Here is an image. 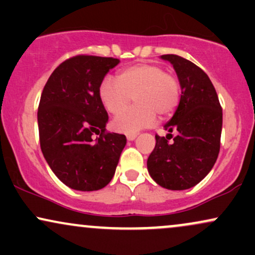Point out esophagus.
<instances>
[{
    "instance_id": "34e87169",
    "label": "esophagus",
    "mask_w": 255,
    "mask_h": 255,
    "mask_svg": "<svg viewBox=\"0 0 255 255\" xmlns=\"http://www.w3.org/2000/svg\"><path fill=\"white\" fill-rule=\"evenodd\" d=\"M127 139L128 140H134L136 137V133H130V134H127Z\"/></svg>"
}]
</instances>
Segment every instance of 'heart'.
Listing matches in <instances>:
<instances>
[{
	"label": "heart",
	"instance_id": "obj_1",
	"mask_svg": "<svg viewBox=\"0 0 255 255\" xmlns=\"http://www.w3.org/2000/svg\"><path fill=\"white\" fill-rule=\"evenodd\" d=\"M133 97L137 104L124 112ZM99 97L110 114L124 112L114 120L116 130L136 133L153 125L156 115L165 118L176 109L181 98V83L176 75L165 72L162 66L137 63L122 69L118 80L105 78L99 87Z\"/></svg>",
	"mask_w": 255,
	"mask_h": 255
}]
</instances>
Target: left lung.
<instances>
[{
    "mask_svg": "<svg viewBox=\"0 0 255 255\" xmlns=\"http://www.w3.org/2000/svg\"><path fill=\"white\" fill-rule=\"evenodd\" d=\"M162 58L174 66L182 95L174 116L164 126L168 135L156 134L147 169L159 186L182 191L198 184L215 165L221 148L223 113L215 86L200 67L174 54Z\"/></svg>",
    "mask_w": 255,
    "mask_h": 255,
    "instance_id": "obj_1",
    "label": "left lung"
}]
</instances>
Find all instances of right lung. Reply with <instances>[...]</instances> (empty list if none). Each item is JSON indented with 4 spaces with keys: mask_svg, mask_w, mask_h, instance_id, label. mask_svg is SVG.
I'll use <instances>...</instances> for the list:
<instances>
[{
    "mask_svg": "<svg viewBox=\"0 0 255 255\" xmlns=\"http://www.w3.org/2000/svg\"><path fill=\"white\" fill-rule=\"evenodd\" d=\"M119 58L77 55L63 61L44 86L38 129L44 158L66 186L98 191L110 182L127 142L110 133L99 87Z\"/></svg>",
    "mask_w": 255,
    "mask_h": 255,
    "instance_id": "right-lung-1",
    "label": "right lung"
}]
</instances>
